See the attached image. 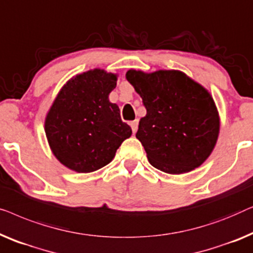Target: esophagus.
<instances>
[{
    "label": "esophagus",
    "instance_id": "34e87169",
    "mask_svg": "<svg viewBox=\"0 0 253 253\" xmlns=\"http://www.w3.org/2000/svg\"><path fill=\"white\" fill-rule=\"evenodd\" d=\"M137 126H138V120H133V122H130V127H131V130H133V133H136L137 130Z\"/></svg>",
    "mask_w": 253,
    "mask_h": 253
}]
</instances>
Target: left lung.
Segmentation results:
<instances>
[{"mask_svg":"<svg viewBox=\"0 0 253 253\" xmlns=\"http://www.w3.org/2000/svg\"><path fill=\"white\" fill-rule=\"evenodd\" d=\"M126 79L142 97L147 115L136 138L156 169L190 172L204 163L218 140L220 120L210 92L183 72L129 70Z\"/></svg>","mask_w":253,"mask_h":253,"instance_id":"1","label":"left lung"}]
</instances>
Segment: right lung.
<instances>
[{
	"instance_id": "add662e5",
	"label": "right lung",
	"mask_w": 253,
	"mask_h": 253,
	"mask_svg": "<svg viewBox=\"0 0 253 253\" xmlns=\"http://www.w3.org/2000/svg\"><path fill=\"white\" fill-rule=\"evenodd\" d=\"M117 76L90 70L69 80L49 110L44 130L55 157L67 169L89 173L108 165L131 135L109 101Z\"/></svg>"
}]
</instances>
